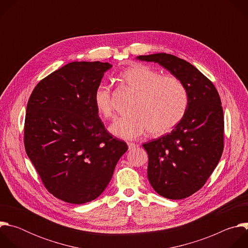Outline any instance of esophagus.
<instances>
[{
	"label": "esophagus",
	"mask_w": 248,
	"mask_h": 248,
	"mask_svg": "<svg viewBox=\"0 0 248 248\" xmlns=\"http://www.w3.org/2000/svg\"><path fill=\"white\" fill-rule=\"evenodd\" d=\"M127 145H128V149L129 150H132V149H135L136 147H138V144H135L133 142H128Z\"/></svg>",
	"instance_id": "1"
}]
</instances>
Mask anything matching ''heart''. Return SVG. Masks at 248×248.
<instances>
[{
  "instance_id": "obj_1",
  "label": "heart",
  "mask_w": 248,
  "mask_h": 248,
  "mask_svg": "<svg viewBox=\"0 0 248 248\" xmlns=\"http://www.w3.org/2000/svg\"><path fill=\"white\" fill-rule=\"evenodd\" d=\"M120 79L137 93L130 109L132 113L117 121L111 131L124 139H135L150 130L153 135H162L180 124L187 106L188 94L183 81L174 76L135 63L119 75ZM97 112L106 120L116 117L113 91L109 84L99 83L93 94Z\"/></svg>"
}]
</instances>
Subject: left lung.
<instances>
[{"mask_svg": "<svg viewBox=\"0 0 248 248\" xmlns=\"http://www.w3.org/2000/svg\"><path fill=\"white\" fill-rule=\"evenodd\" d=\"M137 59L159 63L186 87L188 106L184 119L170 132L143 144L148 180L155 191L169 199L186 198L206 184L224 150L220 95L209 78L183 59L166 53Z\"/></svg>", "mask_w": 248, "mask_h": 248, "instance_id": "left-lung-1", "label": "left lung"}]
</instances>
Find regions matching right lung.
I'll list each match as a JSON object with an SVG mask.
<instances>
[{
    "label": "right lung",
    "mask_w": 248,
    "mask_h": 248,
    "mask_svg": "<svg viewBox=\"0 0 248 248\" xmlns=\"http://www.w3.org/2000/svg\"><path fill=\"white\" fill-rule=\"evenodd\" d=\"M109 62H73L43 78L26 107L23 141L46 189L58 199L83 204L110 183L127 151L106 129L93 94Z\"/></svg>",
    "instance_id": "right-lung-1"
}]
</instances>
